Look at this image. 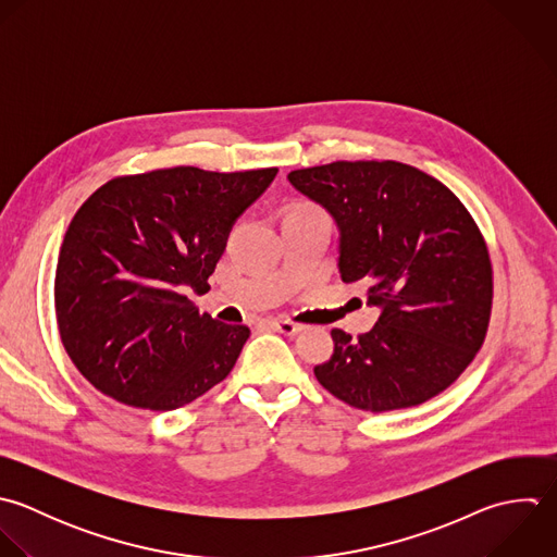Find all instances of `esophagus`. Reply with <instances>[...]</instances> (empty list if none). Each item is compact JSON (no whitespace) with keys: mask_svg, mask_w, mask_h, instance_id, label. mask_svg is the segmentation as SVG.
<instances>
[{"mask_svg":"<svg viewBox=\"0 0 557 557\" xmlns=\"http://www.w3.org/2000/svg\"><path fill=\"white\" fill-rule=\"evenodd\" d=\"M271 325H273V330H277V332H280V334H284V336H297V334L304 330V325L293 323V321H288V319L273 321Z\"/></svg>","mask_w":557,"mask_h":557,"instance_id":"esophagus-1","label":"esophagus"}]
</instances>
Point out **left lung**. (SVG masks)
<instances>
[{
    "instance_id": "1",
    "label": "left lung",
    "mask_w": 557,
    "mask_h": 557,
    "mask_svg": "<svg viewBox=\"0 0 557 557\" xmlns=\"http://www.w3.org/2000/svg\"><path fill=\"white\" fill-rule=\"evenodd\" d=\"M288 182L332 214L341 277L367 286L380 310L358 341L332 330L319 384L367 412L412 408L451 386L480 351L493 306L488 249L462 201L393 160H338Z\"/></svg>"
}]
</instances>
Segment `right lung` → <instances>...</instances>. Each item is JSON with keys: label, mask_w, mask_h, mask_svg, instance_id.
<instances>
[{"label": "right lung", "mask_w": 557, "mask_h": 557, "mask_svg": "<svg viewBox=\"0 0 557 557\" xmlns=\"http://www.w3.org/2000/svg\"><path fill=\"white\" fill-rule=\"evenodd\" d=\"M277 169H158L106 182L75 212L55 267V319L77 371L119 404L182 408L234 369L247 325L199 314L236 219Z\"/></svg>", "instance_id": "add662e5"}]
</instances>
